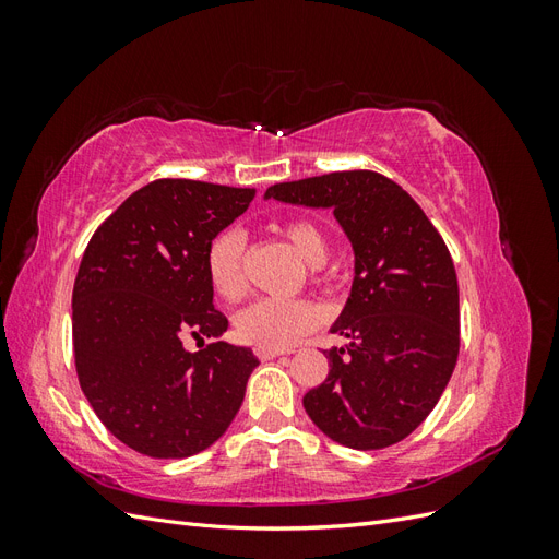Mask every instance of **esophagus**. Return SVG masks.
Instances as JSON below:
<instances>
[{
    "instance_id": "obj_1",
    "label": "esophagus",
    "mask_w": 559,
    "mask_h": 559,
    "mask_svg": "<svg viewBox=\"0 0 559 559\" xmlns=\"http://www.w3.org/2000/svg\"><path fill=\"white\" fill-rule=\"evenodd\" d=\"M282 354H292V349H270V347H257V357H259L261 361H267V359L282 357Z\"/></svg>"
}]
</instances>
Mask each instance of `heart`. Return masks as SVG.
Returning <instances> with one entry per match:
<instances>
[{"mask_svg":"<svg viewBox=\"0 0 559 559\" xmlns=\"http://www.w3.org/2000/svg\"><path fill=\"white\" fill-rule=\"evenodd\" d=\"M282 235L294 245L300 259L312 267L329 261V235L310 218H292L282 228ZM247 238L238 228H228L216 235L205 253V273L212 292L228 302L240 300L247 294L245 275ZM319 324V312L308 300H275L263 298L235 317V331L245 343L270 349H284L308 335Z\"/></svg>","mask_w":559,"mask_h":559,"instance_id":"obj_1","label":"heart"}]
</instances>
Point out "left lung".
<instances>
[{"mask_svg":"<svg viewBox=\"0 0 559 559\" xmlns=\"http://www.w3.org/2000/svg\"><path fill=\"white\" fill-rule=\"evenodd\" d=\"M265 198L333 207L354 247V284L326 354L329 376L302 396L314 425L354 450L411 436L445 392L460 354V286L441 233L396 181L373 170L270 186Z\"/></svg>","mask_w":559,"mask_h":559,"instance_id":"left-lung-1","label":"left lung"}]
</instances>
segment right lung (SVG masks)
I'll list each match as a JSON object with an SVG mask.
<instances>
[{"mask_svg":"<svg viewBox=\"0 0 559 559\" xmlns=\"http://www.w3.org/2000/svg\"><path fill=\"white\" fill-rule=\"evenodd\" d=\"M257 189L156 179L105 218L72 294L79 384L128 448L181 460L210 448L238 415L259 366L249 347L207 343L228 329L214 310L205 253ZM186 336L203 347L182 349Z\"/></svg>","mask_w":559,"mask_h":559,"instance_id":"obj_1","label":"right lung"}]
</instances>
